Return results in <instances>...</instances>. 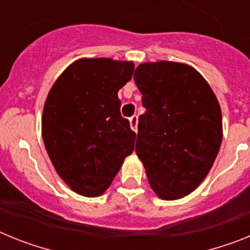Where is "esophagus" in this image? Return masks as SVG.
<instances>
[{
	"label": "esophagus",
	"mask_w": 250,
	"mask_h": 250,
	"mask_svg": "<svg viewBox=\"0 0 250 250\" xmlns=\"http://www.w3.org/2000/svg\"><path fill=\"white\" fill-rule=\"evenodd\" d=\"M130 127H131L132 131H138V116L136 115H134V116H131L130 118Z\"/></svg>",
	"instance_id": "obj_1"
}]
</instances>
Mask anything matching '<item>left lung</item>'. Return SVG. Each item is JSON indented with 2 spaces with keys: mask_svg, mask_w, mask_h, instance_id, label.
Returning a JSON list of instances; mask_svg holds the SVG:
<instances>
[{
  "mask_svg": "<svg viewBox=\"0 0 250 250\" xmlns=\"http://www.w3.org/2000/svg\"><path fill=\"white\" fill-rule=\"evenodd\" d=\"M134 80L146 109L139 118L136 155L160 199L184 198L202 184L219 152V101L204 77L187 63H140Z\"/></svg>",
  "mask_w": 250,
  "mask_h": 250,
  "instance_id": "8db88e82",
  "label": "left lung"
}]
</instances>
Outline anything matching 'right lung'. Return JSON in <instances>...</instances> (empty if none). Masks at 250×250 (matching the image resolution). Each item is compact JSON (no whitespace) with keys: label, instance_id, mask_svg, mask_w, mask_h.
<instances>
[{"label":"right lung","instance_id":"1","mask_svg":"<svg viewBox=\"0 0 250 250\" xmlns=\"http://www.w3.org/2000/svg\"><path fill=\"white\" fill-rule=\"evenodd\" d=\"M134 67L132 61L79 59L48 91L43 144L60 178L80 195H101L134 150L136 135L118 98Z\"/></svg>","mask_w":250,"mask_h":250}]
</instances>
